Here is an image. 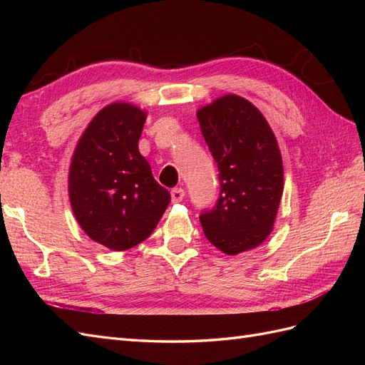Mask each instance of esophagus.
I'll return each mask as SVG.
<instances>
[{
	"label": "esophagus",
	"instance_id": "esophagus-1",
	"mask_svg": "<svg viewBox=\"0 0 365 365\" xmlns=\"http://www.w3.org/2000/svg\"><path fill=\"white\" fill-rule=\"evenodd\" d=\"M183 197H185V190L183 188L170 190V199H173V202H182Z\"/></svg>",
	"mask_w": 365,
	"mask_h": 365
}]
</instances>
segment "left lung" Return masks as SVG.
Segmentation results:
<instances>
[{
  "instance_id": "left-lung-1",
  "label": "left lung",
  "mask_w": 365,
  "mask_h": 365,
  "mask_svg": "<svg viewBox=\"0 0 365 365\" xmlns=\"http://www.w3.org/2000/svg\"><path fill=\"white\" fill-rule=\"evenodd\" d=\"M197 120L220 170V197L199 216L204 234L229 255L252 250L273 230L284 191L276 136L257 108L234 94L200 108Z\"/></svg>"
}]
</instances>
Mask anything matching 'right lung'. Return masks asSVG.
I'll list each match as a JSON object with an SVG mask.
<instances>
[{"mask_svg": "<svg viewBox=\"0 0 365 365\" xmlns=\"http://www.w3.org/2000/svg\"><path fill=\"white\" fill-rule=\"evenodd\" d=\"M145 113L115 102L84 130L68 170V197L76 221L94 242L125 251L149 238L170 202L139 153Z\"/></svg>", "mask_w": 365, "mask_h": 365, "instance_id": "1", "label": "right lung"}]
</instances>
